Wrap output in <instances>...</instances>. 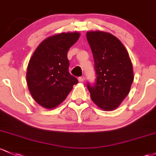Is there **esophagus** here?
I'll return each mask as SVG.
<instances>
[{
	"label": "esophagus",
	"instance_id": "34e87169",
	"mask_svg": "<svg viewBox=\"0 0 156 156\" xmlns=\"http://www.w3.org/2000/svg\"><path fill=\"white\" fill-rule=\"evenodd\" d=\"M78 79L79 82H83V81H84V77H78Z\"/></svg>",
	"mask_w": 156,
	"mask_h": 156
}]
</instances>
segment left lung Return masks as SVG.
<instances>
[{"mask_svg":"<svg viewBox=\"0 0 156 156\" xmlns=\"http://www.w3.org/2000/svg\"><path fill=\"white\" fill-rule=\"evenodd\" d=\"M87 38L93 55L95 82H87L92 101L104 110H112L126 97L133 82L129 54L119 39L101 31L88 32Z\"/></svg>","mask_w":156,"mask_h":156,"instance_id":"8db88e82","label":"left lung"}]
</instances>
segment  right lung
Here are the masks:
<instances>
[{
    "instance_id": "add662e5",
    "label": "right lung",
    "mask_w": 156,
    "mask_h": 156,
    "mask_svg": "<svg viewBox=\"0 0 156 156\" xmlns=\"http://www.w3.org/2000/svg\"><path fill=\"white\" fill-rule=\"evenodd\" d=\"M79 37L75 32L49 37L41 43L30 58L27 85L32 98L42 107H57L78 83L77 78L69 73L67 52Z\"/></svg>"
}]
</instances>
